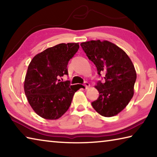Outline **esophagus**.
Listing matches in <instances>:
<instances>
[{
  "mask_svg": "<svg viewBox=\"0 0 157 157\" xmlns=\"http://www.w3.org/2000/svg\"><path fill=\"white\" fill-rule=\"evenodd\" d=\"M84 86H85V87H86V89H88L90 87V84L89 83V82H84Z\"/></svg>",
  "mask_w": 157,
  "mask_h": 157,
  "instance_id": "obj_1",
  "label": "esophagus"
}]
</instances>
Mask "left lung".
<instances>
[{
  "label": "left lung",
  "mask_w": 157,
  "mask_h": 157,
  "mask_svg": "<svg viewBox=\"0 0 157 157\" xmlns=\"http://www.w3.org/2000/svg\"><path fill=\"white\" fill-rule=\"evenodd\" d=\"M82 49L94 62L98 73L105 74V83L95 87L99 98L91 105L101 116L111 117L123 111L134 95L136 72L128 55L108 41L91 40L81 43Z\"/></svg>",
  "instance_id": "1"
}]
</instances>
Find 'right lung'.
<instances>
[{
  "instance_id": "1",
  "label": "right lung",
  "mask_w": 157,
  "mask_h": 157,
  "mask_svg": "<svg viewBox=\"0 0 157 157\" xmlns=\"http://www.w3.org/2000/svg\"><path fill=\"white\" fill-rule=\"evenodd\" d=\"M79 43L59 44L36 55L28 66L24 91L37 115L56 120L64 114L78 89L58 78L68 75V61L78 52Z\"/></svg>"
}]
</instances>
